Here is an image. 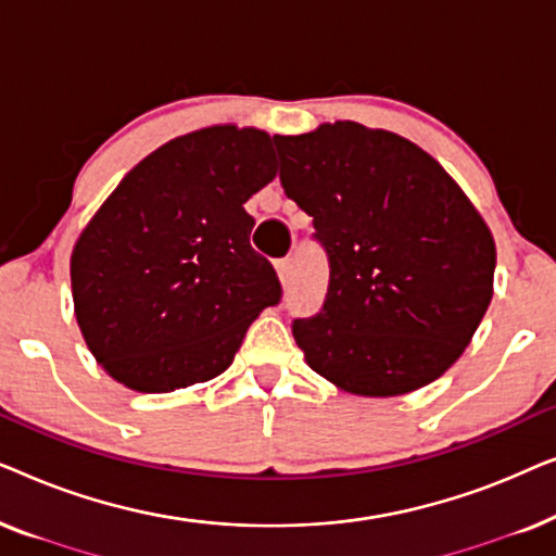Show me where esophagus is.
<instances>
[{
  "instance_id": "34e87169",
  "label": "esophagus",
  "mask_w": 556,
  "mask_h": 556,
  "mask_svg": "<svg viewBox=\"0 0 556 556\" xmlns=\"http://www.w3.org/2000/svg\"><path fill=\"white\" fill-rule=\"evenodd\" d=\"M276 270H278L280 283L288 286V280H291V261H278L276 263Z\"/></svg>"
}]
</instances>
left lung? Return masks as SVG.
Listing matches in <instances>:
<instances>
[{
	"instance_id": "8db88e82",
	"label": "left lung",
	"mask_w": 556,
	"mask_h": 556,
	"mask_svg": "<svg viewBox=\"0 0 556 556\" xmlns=\"http://www.w3.org/2000/svg\"><path fill=\"white\" fill-rule=\"evenodd\" d=\"M273 141L331 268L321 311L293 321L308 367L362 397L435 382L491 303L489 225L428 151L384 128L337 121Z\"/></svg>"
}]
</instances>
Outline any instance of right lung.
Masks as SVG:
<instances>
[{"label": "right lung", "instance_id": "add662e5", "mask_svg": "<svg viewBox=\"0 0 556 556\" xmlns=\"http://www.w3.org/2000/svg\"><path fill=\"white\" fill-rule=\"evenodd\" d=\"M276 174L268 134L210 126L159 147L101 204L71 283L83 339L116 382L174 392L230 367L248 326L280 301L245 212Z\"/></svg>", "mask_w": 556, "mask_h": 556}]
</instances>
